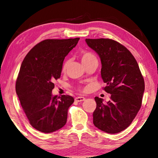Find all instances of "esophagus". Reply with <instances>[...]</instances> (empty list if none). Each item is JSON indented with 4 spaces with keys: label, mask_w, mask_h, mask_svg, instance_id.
Returning a JSON list of instances; mask_svg holds the SVG:
<instances>
[{
    "label": "esophagus",
    "mask_w": 158,
    "mask_h": 158,
    "mask_svg": "<svg viewBox=\"0 0 158 158\" xmlns=\"http://www.w3.org/2000/svg\"><path fill=\"white\" fill-rule=\"evenodd\" d=\"M75 100L76 102H81V101H84V100H85V98H84V97L78 96V97H76Z\"/></svg>",
    "instance_id": "obj_1"
}]
</instances>
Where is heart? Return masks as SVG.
Segmentation results:
<instances>
[{
  "instance_id": "b5f03b06",
  "label": "heart",
  "mask_w": 158,
  "mask_h": 158,
  "mask_svg": "<svg viewBox=\"0 0 158 158\" xmlns=\"http://www.w3.org/2000/svg\"><path fill=\"white\" fill-rule=\"evenodd\" d=\"M80 58H81V62L83 64H84L92 62V61H94V60H97L96 57L92 53L89 52H81V54H80ZM69 60H66V61L64 62L63 65H62V72L66 71L67 67H68V66H69Z\"/></svg>"
}]
</instances>
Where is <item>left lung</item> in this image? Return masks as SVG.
Here are the masks:
<instances>
[{"label": "left lung", "mask_w": 158, "mask_h": 158, "mask_svg": "<svg viewBox=\"0 0 158 158\" xmlns=\"http://www.w3.org/2000/svg\"><path fill=\"white\" fill-rule=\"evenodd\" d=\"M85 42L101 60V77L111 94L106 103L95 97L96 108L93 123L109 134L122 132L128 127L140 109L145 82L138 63L132 53L114 40L86 39Z\"/></svg>", "instance_id": "obj_1"}]
</instances>
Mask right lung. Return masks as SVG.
I'll return each instance as SVG.
<instances>
[{"instance_id": "1", "label": "right lung", "mask_w": 158, "mask_h": 158, "mask_svg": "<svg viewBox=\"0 0 158 158\" xmlns=\"http://www.w3.org/2000/svg\"><path fill=\"white\" fill-rule=\"evenodd\" d=\"M79 38L46 39L31 49L23 59L15 90L31 125L40 132L50 133L65 125L74 98L52 95L53 81L60 77L64 60Z\"/></svg>"}]
</instances>
